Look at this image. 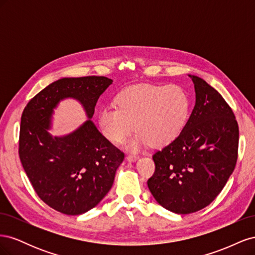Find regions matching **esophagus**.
Here are the masks:
<instances>
[{"instance_id": "esophagus-1", "label": "esophagus", "mask_w": 255, "mask_h": 255, "mask_svg": "<svg viewBox=\"0 0 255 255\" xmlns=\"http://www.w3.org/2000/svg\"><path fill=\"white\" fill-rule=\"evenodd\" d=\"M127 159L128 161H135L138 159V156L137 155H133V154H128L127 155Z\"/></svg>"}]
</instances>
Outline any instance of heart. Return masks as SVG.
<instances>
[{
    "instance_id": "heart-1",
    "label": "heart",
    "mask_w": 255,
    "mask_h": 255,
    "mask_svg": "<svg viewBox=\"0 0 255 255\" xmlns=\"http://www.w3.org/2000/svg\"><path fill=\"white\" fill-rule=\"evenodd\" d=\"M116 105L103 107L98 114L99 128L107 140L122 142L136 128L130 149L139 150L150 143L161 148L182 133L189 116L190 97L176 84H144L121 90Z\"/></svg>"
}]
</instances>
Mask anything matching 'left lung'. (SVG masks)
Listing matches in <instances>:
<instances>
[{
    "label": "left lung",
    "instance_id": "1",
    "mask_svg": "<svg viewBox=\"0 0 255 255\" xmlns=\"http://www.w3.org/2000/svg\"><path fill=\"white\" fill-rule=\"evenodd\" d=\"M195 84L196 104L182 133L153 155L155 171L148 187L156 201L175 214H190L211 204L232 174L239 130L234 113L204 80Z\"/></svg>",
    "mask_w": 255,
    "mask_h": 255
}]
</instances>
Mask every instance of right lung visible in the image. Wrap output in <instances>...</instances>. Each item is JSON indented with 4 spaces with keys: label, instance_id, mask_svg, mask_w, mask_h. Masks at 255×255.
Segmentation results:
<instances>
[{
    "label": "right lung",
    "instance_id": "obj_1",
    "mask_svg": "<svg viewBox=\"0 0 255 255\" xmlns=\"http://www.w3.org/2000/svg\"><path fill=\"white\" fill-rule=\"evenodd\" d=\"M113 83L105 76L64 78L37 94L22 113L19 156L36 194L54 210L81 215L94 208L113 186L125 153L99 132L90 120L103 92ZM73 97L90 119L61 137L48 132L53 109Z\"/></svg>",
    "mask_w": 255,
    "mask_h": 255
}]
</instances>
